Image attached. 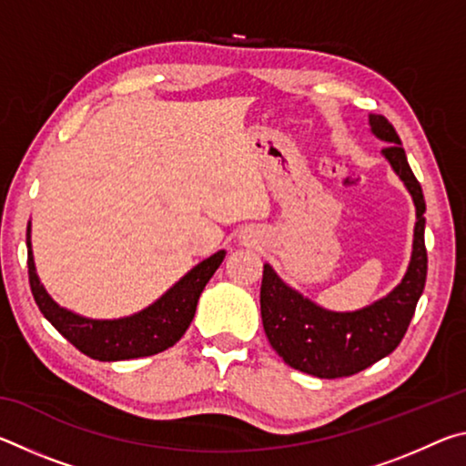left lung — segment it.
<instances>
[{"label": "left lung", "instance_id": "8db88e82", "mask_svg": "<svg viewBox=\"0 0 466 466\" xmlns=\"http://www.w3.org/2000/svg\"><path fill=\"white\" fill-rule=\"evenodd\" d=\"M370 127L386 141L382 154L413 197L417 209L413 255L403 281L389 296L356 312H330L288 288L269 265L263 267L261 317L265 335L288 366L319 378L358 374L397 350L403 341L428 275L425 201L420 180L389 119L370 115Z\"/></svg>", "mask_w": 466, "mask_h": 466}]
</instances>
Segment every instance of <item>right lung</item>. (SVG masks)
<instances>
[{"mask_svg":"<svg viewBox=\"0 0 466 466\" xmlns=\"http://www.w3.org/2000/svg\"><path fill=\"white\" fill-rule=\"evenodd\" d=\"M224 250L193 267L157 302L133 317L119 320H92L61 309L46 294L35 271L28 228V281L35 302L45 319L86 356L100 361L146 358L175 345L191 325L205 283L222 265Z\"/></svg>","mask_w":466,"mask_h":466,"instance_id":"1","label":"right lung"}]
</instances>
